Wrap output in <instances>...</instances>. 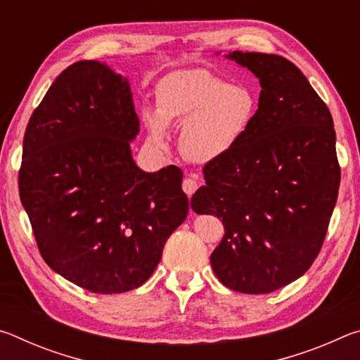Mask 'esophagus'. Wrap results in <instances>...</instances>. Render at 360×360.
Here are the masks:
<instances>
[{
    "mask_svg": "<svg viewBox=\"0 0 360 360\" xmlns=\"http://www.w3.org/2000/svg\"><path fill=\"white\" fill-rule=\"evenodd\" d=\"M197 188H198V181L197 178H193V176H188V178L182 181V191L187 193V197H192Z\"/></svg>",
    "mask_w": 360,
    "mask_h": 360,
    "instance_id": "34e87169",
    "label": "esophagus"
}]
</instances>
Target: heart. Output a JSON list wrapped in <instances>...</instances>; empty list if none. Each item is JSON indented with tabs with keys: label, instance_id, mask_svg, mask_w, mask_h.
I'll use <instances>...</instances> for the list:
<instances>
[{
	"label": "heart",
	"instance_id": "b5f03b06",
	"mask_svg": "<svg viewBox=\"0 0 360 360\" xmlns=\"http://www.w3.org/2000/svg\"><path fill=\"white\" fill-rule=\"evenodd\" d=\"M257 98L246 85H230L211 71L187 70L167 76L157 87V109L146 124L157 144L168 143V127H182L181 148L195 162L227 155L248 135Z\"/></svg>",
	"mask_w": 360,
	"mask_h": 360
}]
</instances>
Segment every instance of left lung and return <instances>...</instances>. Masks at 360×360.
I'll return each instance as SVG.
<instances>
[{
	"instance_id": "8db88e82",
	"label": "left lung",
	"mask_w": 360,
	"mask_h": 360,
	"mask_svg": "<svg viewBox=\"0 0 360 360\" xmlns=\"http://www.w3.org/2000/svg\"><path fill=\"white\" fill-rule=\"evenodd\" d=\"M260 82L259 109L243 141L203 168L197 214L222 219L211 254L214 275L243 294H268L308 271L337 203L340 165L332 114L308 79L284 57L225 56Z\"/></svg>"
}]
</instances>
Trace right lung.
Segmentation results:
<instances>
[{
	"mask_svg": "<svg viewBox=\"0 0 360 360\" xmlns=\"http://www.w3.org/2000/svg\"><path fill=\"white\" fill-rule=\"evenodd\" d=\"M138 131L129 81L82 60L53 81L23 136L20 202L42 259L95 294L148 281L188 212L178 167H136Z\"/></svg>",
	"mask_w": 360,
	"mask_h": 360,
	"instance_id": "add662e5",
	"label": "right lung"
}]
</instances>
